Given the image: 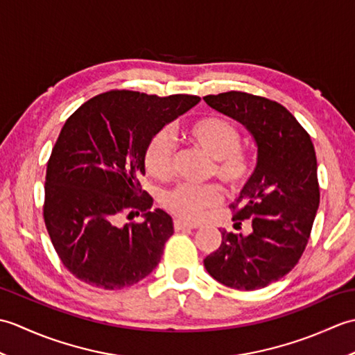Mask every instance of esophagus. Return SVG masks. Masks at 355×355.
Here are the masks:
<instances>
[{
	"instance_id": "esophagus-1",
	"label": "esophagus",
	"mask_w": 355,
	"mask_h": 355,
	"mask_svg": "<svg viewBox=\"0 0 355 355\" xmlns=\"http://www.w3.org/2000/svg\"><path fill=\"white\" fill-rule=\"evenodd\" d=\"M198 225L197 224H192V223H186L182 220H175L173 221V229L175 230H182V229H197Z\"/></svg>"
}]
</instances>
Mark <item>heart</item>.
I'll list each match as a JSON object with an SVG mask.
<instances>
[{
	"label": "heart",
	"mask_w": 355,
	"mask_h": 355,
	"mask_svg": "<svg viewBox=\"0 0 355 355\" xmlns=\"http://www.w3.org/2000/svg\"><path fill=\"white\" fill-rule=\"evenodd\" d=\"M182 135L184 141L198 153L210 158L209 175L215 177L229 191H239L254 172V157L250 150L239 146L241 132L230 120L220 116H205L187 123ZM143 163L149 175L166 182L173 173V145L168 132L160 130L153 134L143 154ZM223 201L220 187L177 186L166 191L162 205L169 214L183 221H197Z\"/></svg>",
	"instance_id": "heart-1"
}]
</instances>
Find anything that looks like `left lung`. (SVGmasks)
Segmentation results:
<instances>
[{
	"label": "left lung",
	"instance_id": "8db88e82",
	"mask_svg": "<svg viewBox=\"0 0 355 355\" xmlns=\"http://www.w3.org/2000/svg\"><path fill=\"white\" fill-rule=\"evenodd\" d=\"M202 99L243 123L258 145L256 169L230 207L235 225L250 220L252 233L223 230L205 267L230 288H263L290 273L310 239L320 201L313 141L288 110L262 96L227 92Z\"/></svg>",
	"mask_w": 355,
	"mask_h": 355
}]
</instances>
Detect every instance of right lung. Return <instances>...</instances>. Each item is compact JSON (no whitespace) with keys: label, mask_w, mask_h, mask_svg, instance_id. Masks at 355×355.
<instances>
[{"label":"right lung","mask_w":355,"mask_h":355,"mask_svg":"<svg viewBox=\"0 0 355 355\" xmlns=\"http://www.w3.org/2000/svg\"><path fill=\"white\" fill-rule=\"evenodd\" d=\"M198 101L111 89L67 119L47 162L42 214L59 259L82 282L122 290L160 262L173 223L150 210L153 197L139 182L143 154L154 132ZM140 213L143 223H119Z\"/></svg>","instance_id":"right-lung-1"}]
</instances>
